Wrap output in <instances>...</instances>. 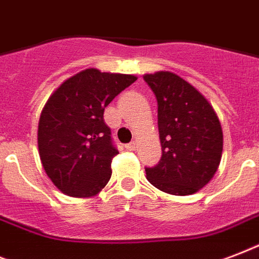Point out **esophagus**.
<instances>
[{
    "mask_svg": "<svg viewBox=\"0 0 259 259\" xmlns=\"http://www.w3.org/2000/svg\"><path fill=\"white\" fill-rule=\"evenodd\" d=\"M136 146H137V144L133 141V142H130V144H126L125 148L127 150H136Z\"/></svg>",
    "mask_w": 259,
    "mask_h": 259,
    "instance_id": "obj_1",
    "label": "esophagus"
}]
</instances>
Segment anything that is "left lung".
<instances>
[{
    "instance_id": "1",
    "label": "left lung",
    "mask_w": 259,
    "mask_h": 259,
    "mask_svg": "<svg viewBox=\"0 0 259 259\" xmlns=\"http://www.w3.org/2000/svg\"><path fill=\"white\" fill-rule=\"evenodd\" d=\"M157 99L162 156L146 179L162 192L185 196L208 184L221 164L223 132L209 102L169 71L144 75Z\"/></svg>"
}]
</instances>
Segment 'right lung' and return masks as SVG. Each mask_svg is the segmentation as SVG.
Instances as JSON below:
<instances>
[{"instance_id":"1","label":"right lung","mask_w":259,"mask_h":259,"mask_svg":"<svg viewBox=\"0 0 259 259\" xmlns=\"http://www.w3.org/2000/svg\"><path fill=\"white\" fill-rule=\"evenodd\" d=\"M137 76L87 68L55 90L40 115L38 154L47 176L72 197L95 196L111 177L118 150L105 107Z\"/></svg>"}]
</instances>
